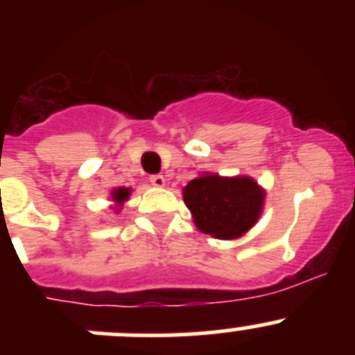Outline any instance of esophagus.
I'll use <instances>...</instances> for the list:
<instances>
[{"mask_svg":"<svg viewBox=\"0 0 355 355\" xmlns=\"http://www.w3.org/2000/svg\"><path fill=\"white\" fill-rule=\"evenodd\" d=\"M149 181H150V184H153V187H158V188L165 187V178H163L162 174H155V175H150V178H149Z\"/></svg>","mask_w":355,"mask_h":355,"instance_id":"obj_1","label":"esophagus"}]
</instances>
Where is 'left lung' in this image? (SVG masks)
<instances>
[{
  "label": "left lung",
  "mask_w": 355,
  "mask_h": 355,
  "mask_svg": "<svg viewBox=\"0 0 355 355\" xmlns=\"http://www.w3.org/2000/svg\"><path fill=\"white\" fill-rule=\"evenodd\" d=\"M183 199L199 231L234 240L258 222L265 192L249 175L202 174L183 188Z\"/></svg>",
  "instance_id": "1"
}]
</instances>
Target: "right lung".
Here are the masks:
<instances>
[{
  "label": "right lung",
  "mask_w": 355,
  "mask_h": 355,
  "mask_svg": "<svg viewBox=\"0 0 355 355\" xmlns=\"http://www.w3.org/2000/svg\"><path fill=\"white\" fill-rule=\"evenodd\" d=\"M130 193H131L130 188H124V187L115 188L114 192H112V200H114L115 205H117V208H121V206L124 205L128 199H130Z\"/></svg>",
  "instance_id": "add662e5"
}]
</instances>
